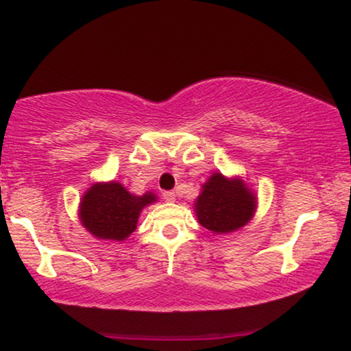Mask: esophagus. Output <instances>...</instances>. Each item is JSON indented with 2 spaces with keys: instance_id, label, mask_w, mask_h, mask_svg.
Listing matches in <instances>:
<instances>
[{
  "instance_id": "1",
  "label": "esophagus",
  "mask_w": 351,
  "mask_h": 351,
  "mask_svg": "<svg viewBox=\"0 0 351 351\" xmlns=\"http://www.w3.org/2000/svg\"><path fill=\"white\" fill-rule=\"evenodd\" d=\"M162 198H165V201H169V203H172V201H176V191H172V190L165 191V193H162Z\"/></svg>"
}]
</instances>
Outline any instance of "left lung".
I'll use <instances>...</instances> for the list:
<instances>
[{"instance_id": "left-lung-1", "label": "left lung", "mask_w": 351, "mask_h": 351, "mask_svg": "<svg viewBox=\"0 0 351 351\" xmlns=\"http://www.w3.org/2000/svg\"><path fill=\"white\" fill-rule=\"evenodd\" d=\"M256 198L241 180L210 176L195 203L198 222L213 233H230L249 222Z\"/></svg>"}]
</instances>
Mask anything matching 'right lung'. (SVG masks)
Masks as SVG:
<instances>
[{
	"instance_id": "1",
	"label": "right lung",
	"mask_w": 351,
	"mask_h": 351,
	"mask_svg": "<svg viewBox=\"0 0 351 351\" xmlns=\"http://www.w3.org/2000/svg\"><path fill=\"white\" fill-rule=\"evenodd\" d=\"M155 199L153 193L131 195L118 182L95 184L83 196L80 217L94 237L123 241L137 228L141 210Z\"/></svg>"
}]
</instances>
